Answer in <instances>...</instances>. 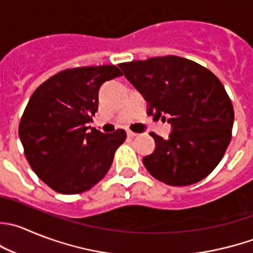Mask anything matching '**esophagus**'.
Segmentation results:
<instances>
[{"instance_id":"esophagus-1","label":"esophagus","mask_w":253,"mask_h":253,"mask_svg":"<svg viewBox=\"0 0 253 253\" xmlns=\"http://www.w3.org/2000/svg\"><path fill=\"white\" fill-rule=\"evenodd\" d=\"M127 136L128 137H132V138H133V137H137L138 136V133H136V132H133V131H127Z\"/></svg>"}]
</instances>
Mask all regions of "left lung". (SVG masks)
<instances>
[{"label":"left lung","mask_w":253,"mask_h":253,"mask_svg":"<svg viewBox=\"0 0 253 253\" xmlns=\"http://www.w3.org/2000/svg\"><path fill=\"white\" fill-rule=\"evenodd\" d=\"M120 68L147 100L149 115L170 116L173 131L168 139L151 133L156 149L143 158L149 174L173 186L207 178L226 152L235 116L216 75L175 55L121 63Z\"/></svg>","instance_id":"left-lung-1"}]
</instances>
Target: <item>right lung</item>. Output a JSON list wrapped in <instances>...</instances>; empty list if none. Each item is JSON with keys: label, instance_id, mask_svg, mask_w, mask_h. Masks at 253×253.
I'll return each mask as SVG.
<instances>
[{"label": "right lung", "instance_id": "right-lung-1", "mask_svg": "<svg viewBox=\"0 0 253 253\" xmlns=\"http://www.w3.org/2000/svg\"><path fill=\"white\" fill-rule=\"evenodd\" d=\"M116 65L80 67L56 73L29 99L18 127L24 156L34 173L60 194H79L99 183L111 167L125 129H89L99 89L121 77Z\"/></svg>", "mask_w": 253, "mask_h": 253}]
</instances>
